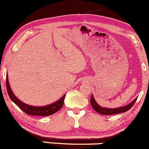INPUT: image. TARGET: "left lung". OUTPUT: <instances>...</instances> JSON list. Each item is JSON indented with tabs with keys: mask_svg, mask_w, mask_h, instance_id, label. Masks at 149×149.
<instances>
[{
	"mask_svg": "<svg viewBox=\"0 0 149 149\" xmlns=\"http://www.w3.org/2000/svg\"><path fill=\"white\" fill-rule=\"evenodd\" d=\"M137 98L135 100H133L131 104H129L128 105L124 106V107H120L117 108H102L101 107L97 104L96 101L95 100L94 97H93V95H92L91 98V103L92 107L93 108V109L95 111H97V113L102 114V115H115V114H119L121 113H124V112L128 111V110L131 109L133 107L135 102H136Z\"/></svg>",
	"mask_w": 149,
	"mask_h": 149,
	"instance_id": "obj_1",
	"label": "left lung"
}]
</instances>
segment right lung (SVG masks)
Masks as SVG:
<instances>
[{"instance_id": "right-lung-1", "label": "right lung", "mask_w": 149, "mask_h": 149, "mask_svg": "<svg viewBox=\"0 0 149 149\" xmlns=\"http://www.w3.org/2000/svg\"><path fill=\"white\" fill-rule=\"evenodd\" d=\"M6 86H7V91L8 93L9 97L16 106H18L24 113L28 114L30 115H34V116H49V115H52L57 112L58 110H60L62 108L63 104L64 99H65V95H64L57 102L53 103L49 105L45 106H32L27 105V104H24L21 101H20L14 95L9 84L8 77H6Z\"/></svg>"}]
</instances>
